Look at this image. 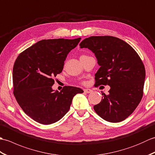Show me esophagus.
I'll return each instance as SVG.
<instances>
[{"instance_id":"34e87169","label":"esophagus","mask_w":155,"mask_h":155,"mask_svg":"<svg viewBox=\"0 0 155 155\" xmlns=\"http://www.w3.org/2000/svg\"><path fill=\"white\" fill-rule=\"evenodd\" d=\"M84 92L86 93H91L93 92V91H92L91 89H84Z\"/></svg>"}]
</instances>
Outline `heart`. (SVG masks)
Listing matches in <instances>:
<instances>
[{"instance_id":"b5f03b06","label":"heart","mask_w":155,"mask_h":155,"mask_svg":"<svg viewBox=\"0 0 155 155\" xmlns=\"http://www.w3.org/2000/svg\"><path fill=\"white\" fill-rule=\"evenodd\" d=\"M87 57V55H83V56H81V57Z\"/></svg>"}]
</instances>
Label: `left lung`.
Returning <instances> with one entry per match:
<instances>
[{
	"instance_id": "obj_1",
	"label": "left lung",
	"mask_w": 155,
	"mask_h": 155,
	"mask_svg": "<svg viewBox=\"0 0 155 155\" xmlns=\"http://www.w3.org/2000/svg\"><path fill=\"white\" fill-rule=\"evenodd\" d=\"M81 48H88L97 58L100 68L95 74L96 87L109 85L100 103L94 106L97 114L110 123L130 116L142 99L145 68L130 45L111 36H95L84 39Z\"/></svg>"
}]
</instances>
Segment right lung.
<instances>
[{"label": "right lung", "mask_w": 155, "mask_h": 155, "mask_svg": "<svg viewBox=\"0 0 155 155\" xmlns=\"http://www.w3.org/2000/svg\"><path fill=\"white\" fill-rule=\"evenodd\" d=\"M81 38L48 39L37 42L18 56L13 67V93L20 107L37 123L51 124L68 111L80 88L65 86L52 90L53 78L63 69L64 61Z\"/></svg>", "instance_id": "add662e5"}]
</instances>
